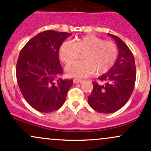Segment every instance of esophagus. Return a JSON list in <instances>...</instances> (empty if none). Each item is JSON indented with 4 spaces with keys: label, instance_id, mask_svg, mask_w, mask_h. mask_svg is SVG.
<instances>
[{
    "label": "esophagus",
    "instance_id": "esophagus-1",
    "mask_svg": "<svg viewBox=\"0 0 151 151\" xmlns=\"http://www.w3.org/2000/svg\"><path fill=\"white\" fill-rule=\"evenodd\" d=\"M83 82L82 80H80V79H74V83H75V84H81V83Z\"/></svg>",
    "mask_w": 151,
    "mask_h": 151
}]
</instances>
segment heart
<instances>
[{
	"mask_svg": "<svg viewBox=\"0 0 151 151\" xmlns=\"http://www.w3.org/2000/svg\"><path fill=\"white\" fill-rule=\"evenodd\" d=\"M84 60L74 62L67 67L71 77L84 79L92 75L107 72L115 64L118 57L116 45L112 41H104L93 35H86L74 42H65L60 49V59L67 65L77 60L79 53Z\"/></svg>",
	"mask_w": 151,
	"mask_h": 151,
	"instance_id": "1",
	"label": "heart"
}]
</instances>
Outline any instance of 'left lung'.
<instances>
[{
    "label": "left lung",
    "instance_id": "8db88e82",
    "mask_svg": "<svg viewBox=\"0 0 151 151\" xmlns=\"http://www.w3.org/2000/svg\"><path fill=\"white\" fill-rule=\"evenodd\" d=\"M115 40L119 48L118 58L107 73L93 81V91L88 96L90 106L99 113H114L122 108L129 101L135 86L136 65L133 53L117 36L109 34Z\"/></svg>",
    "mask_w": 151,
    "mask_h": 151
}]
</instances>
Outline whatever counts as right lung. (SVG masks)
I'll return each instance as SVG.
<instances>
[{"instance_id":"obj_1","label":"right lung","mask_w":151,"mask_h":151,"mask_svg":"<svg viewBox=\"0 0 151 151\" xmlns=\"http://www.w3.org/2000/svg\"><path fill=\"white\" fill-rule=\"evenodd\" d=\"M71 33L46 30L22 47L16 65L18 86L26 101L43 113L58 110L65 103L72 79H62L59 50Z\"/></svg>"}]
</instances>
